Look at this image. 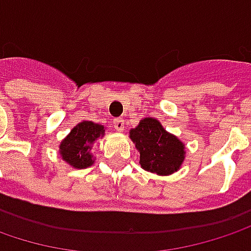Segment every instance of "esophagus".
<instances>
[{
	"label": "esophagus",
	"mask_w": 251,
	"mask_h": 251,
	"mask_svg": "<svg viewBox=\"0 0 251 251\" xmlns=\"http://www.w3.org/2000/svg\"><path fill=\"white\" fill-rule=\"evenodd\" d=\"M113 127H115L118 132H122V130H124V127H125V121H124L122 118L115 119V121H113Z\"/></svg>",
	"instance_id": "obj_1"
}]
</instances>
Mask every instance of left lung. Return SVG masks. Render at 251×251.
Listing matches in <instances>:
<instances>
[{
    "mask_svg": "<svg viewBox=\"0 0 251 251\" xmlns=\"http://www.w3.org/2000/svg\"><path fill=\"white\" fill-rule=\"evenodd\" d=\"M130 139L139 151L140 166L157 175H170L180 168L184 145L168 133L153 118H145L130 130Z\"/></svg>",
    "mask_w": 251,
    "mask_h": 251,
    "instance_id": "left-lung-1",
    "label": "left lung"
}]
</instances>
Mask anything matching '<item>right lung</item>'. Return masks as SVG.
<instances>
[{
	"mask_svg": "<svg viewBox=\"0 0 251 251\" xmlns=\"http://www.w3.org/2000/svg\"><path fill=\"white\" fill-rule=\"evenodd\" d=\"M105 129L102 125L83 121L75 126L71 133L61 142L59 152L62 159L76 169H85L94 163L91 148L96 138L103 136Z\"/></svg>",
	"mask_w": 251,
	"mask_h": 251,
	"instance_id": "right-lung-1",
	"label": "right lung"
}]
</instances>
